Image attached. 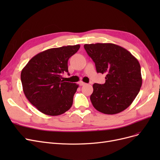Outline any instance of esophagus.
<instances>
[{
    "label": "esophagus",
    "instance_id": "obj_1",
    "mask_svg": "<svg viewBox=\"0 0 160 160\" xmlns=\"http://www.w3.org/2000/svg\"><path fill=\"white\" fill-rule=\"evenodd\" d=\"M85 84V83H84V82H83V81H80L79 83V85H80V86H83V85H84Z\"/></svg>",
    "mask_w": 160,
    "mask_h": 160
}]
</instances>
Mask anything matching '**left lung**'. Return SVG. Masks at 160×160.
Masks as SVG:
<instances>
[{
	"label": "left lung",
	"instance_id": "8db88e82",
	"mask_svg": "<svg viewBox=\"0 0 160 160\" xmlns=\"http://www.w3.org/2000/svg\"><path fill=\"white\" fill-rule=\"evenodd\" d=\"M84 48L98 72L105 74L104 84L94 83L90 99L105 114L122 112L132 103L142 85L138 59L124 48L113 43L85 44Z\"/></svg>",
	"mask_w": 160,
	"mask_h": 160
}]
</instances>
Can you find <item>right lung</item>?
I'll use <instances>...</instances> for the list:
<instances>
[{"label": "right lung", "mask_w": 160, "mask_h": 160, "mask_svg": "<svg viewBox=\"0 0 160 160\" xmlns=\"http://www.w3.org/2000/svg\"><path fill=\"white\" fill-rule=\"evenodd\" d=\"M80 45L52 48L38 53L21 71L22 89L27 99L41 112L56 116L68 111L79 85L65 82L68 61ZM69 74V72H68Z\"/></svg>", "instance_id": "add662e5"}]
</instances>
